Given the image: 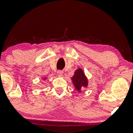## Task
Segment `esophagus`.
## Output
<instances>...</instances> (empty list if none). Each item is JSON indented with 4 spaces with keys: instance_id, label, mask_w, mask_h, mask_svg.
Returning a JSON list of instances; mask_svg holds the SVG:
<instances>
[{
    "instance_id": "esophagus-1",
    "label": "esophagus",
    "mask_w": 133,
    "mask_h": 133,
    "mask_svg": "<svg viewBox=\"0 0 133 133\" xmlns=\"http://www.w3.org/2000/svg\"><path fill=\"white\" fill-rule=\"evenodd\" d=\"M57 74L58 76H62V74H63V71H62V70H59V71H57Z\"/></svg>"
}]
</instances>
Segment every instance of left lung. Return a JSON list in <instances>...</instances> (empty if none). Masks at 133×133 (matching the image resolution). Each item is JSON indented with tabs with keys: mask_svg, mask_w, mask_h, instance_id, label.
<instances>
[{
	"mask_svg": "<svg viewBox=\"0 0 133 133\" xmlns=\"http://www.w3.org/2000/svg\"><path fill=\"white\" fill-rule=\"evenodd\" d=\"M74 86L77 91H81L82 87H86L88 86V80L85 77L84 73L81 69H78L74 72V75L72 77Z\"/></svg>",
	"mask_w": 133,
	"mask_h": 133,
	"instance_id": "8db88e82",
	"label": "left lung"
}]
</instances>
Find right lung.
I'll list each match as a JSON object with an SVG mask.
<instances>
[{"label":"right lung","instance_id":"obj_1","mask_svg":"<svg viewBox=\"0 0 133 133\" xmlns=\"http://www.w3.org/2000/svg\"><path fill=\"white\" fill-rule=\"evenodd\" d=\"M45 79H46V78H44V80H45Z\"/></svg>","mask_w":133,"mask_h":133}]
</instances>
